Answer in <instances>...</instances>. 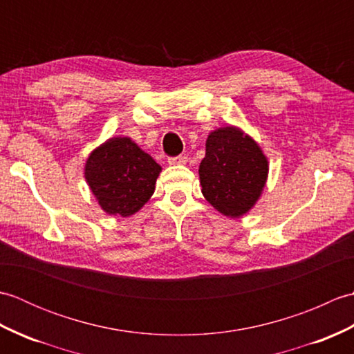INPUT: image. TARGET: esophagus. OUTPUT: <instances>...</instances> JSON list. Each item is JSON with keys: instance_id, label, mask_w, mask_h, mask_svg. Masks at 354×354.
Instances as JSON below:
<instances>
[{"instance_id": "esophagus-1", "label": "esophagus", "mask_w": 354, "mask_h": 354, "mask_svg": "<svg viewBox=\"0 0 354 354\" xmlns=\"http://www.w3.org/2000/svg\"><path fill=\"white\" fill-rule=\"evenodd\" d=\"M187 162V158L185 156H173L169 158V164L170 165H183Z\"/></svg>"}]
</instances>
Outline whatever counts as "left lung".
I'll return each instance as SVG.
<instances>
[{
    "label": "left lung",
    "instance_id": "left-lung-1",
    "mask_svg": "<svg viewBox=\"0 0 354 354\" xmlns=\"http://www.w3.org/2000/svg\"><path fill=\"white\" fill-rule=\"evenodd\" d=\"M268 173V156L239 126L208 133L199 181L204 198L221 214L237 219L252 209L265 190Z\"/></svg>",
    "mask_w": 354,
    "mask_h": 354
}]
</instances>
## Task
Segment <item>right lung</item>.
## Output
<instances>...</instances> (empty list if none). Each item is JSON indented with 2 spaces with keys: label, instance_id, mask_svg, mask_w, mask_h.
Wrapping results in <instances>:
<instances>
[{
  "label": "right lung",
  "instance_id": "obj_1",
  "mask_svg": "<svg viewBox=\"0 0 354 354\" xmlns=\"http://www.w3.org/2000/svg\"><path fill=\"white\" fill-rule=\"evenodd\" d=\"M161 170L129 137H112L89 153L84 175L104 213L129 217L152 198Z\"/></svg>",
  "mask_w": 354,
  "mask_h": 354
}]
</instances>
